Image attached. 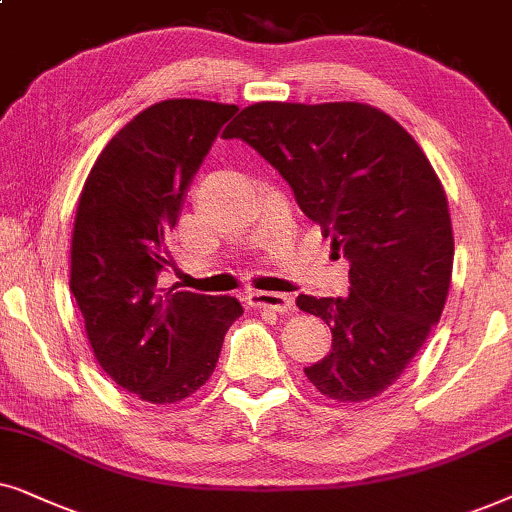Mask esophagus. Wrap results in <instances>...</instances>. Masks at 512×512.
Masks as SVG:
<instances>
[{
  "instance_id": "34e87169",
  "label": "esophagus",
  "mask_w": 512,
  "mask_h": 512,
  "mask_svg": "<svg viewBox=\"0 0 512 512\" xmlns=\"http://www.w3.org/2000/svg\"><path fill=\"white\" fill-rule=\"evenodd\" d=\"M248 304L255 306V309H269V311L283 313V311L292 309V297L281 295V292L252 290V292H248Z\"/></svg>"
}]
</instances>
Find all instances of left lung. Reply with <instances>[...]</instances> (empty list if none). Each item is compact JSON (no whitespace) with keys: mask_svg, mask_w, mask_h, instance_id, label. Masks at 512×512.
Segmentation results:
<instances>
[{"mask_svg":"<svg viewBox=\"0 0 512 512\" xmlns=\"http://www.w3.org/2000/svg\"><path fill=\"white\" fill-rule=\"evenodd\" d=\"M222 135L271 163L351 264L346 297H297L332 330L330 353L306 377L339 403L386 391L438 325L452 281V220L426 154L360 102H257Z\"/></svg>","mask_w":512,"mask_h":512,"instance_id":"8db88e82","label":"left lung"}]
</instances>
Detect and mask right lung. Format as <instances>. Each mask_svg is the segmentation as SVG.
Instances as JSON below:
<instances>
[{"instance_id":"obj_1","label":"right lung","mask_w":512,"mask_h":512,"mask_svg":"<svg viewBox=\"0 0 512 512\" xmlns=\"http://www.w3.org/2000/svg\"><path fill=\"white\" fill-rule=\"evenodd\" d=\"M236 105L163 100L121 128L91 168L72 234L70 290L109 379L147 403H177L206 384L243 306L168 290V229Z\"/></svg>"}]
</instances>
